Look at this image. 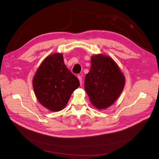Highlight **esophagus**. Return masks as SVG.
I'll return each mask as SVG.
<instances>
[{"instance_id":"34e87169","label":"esophagus","mask_w":159,"mask_h":159,"mask_svg":"<svg viewBox=\"0 0 159 159\" xmlns=\"http://www.w3.org/2000/svg\"><path fill=\"white\" fill-rule=\"evenodd\" d=\"M78 78L80 81V85L82 84V78H81V75H78Z\"/></svg>"}]
</instances>
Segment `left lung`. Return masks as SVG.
<instances>
[{
    "label": "left lung",
    "mask_w": 159,
    "mask_h": 159,
    "mask_svg": "<svg viewBox=\"0 0 159 159\" xmlns=\"http://www.w3.org/2000/svg\"><path fill=\"white\" fill-rule=\"evenodd\" d=\"M91 66L85 78V90L98 110L112 105L125 84V77L111 57L99 54L91 57Z\"/></svg>",
    "instance_id": "obj_1"
}]
</instances>
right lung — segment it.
I'll use <instances>...</instances> for the list:
<instances>
[{"mask_svg":"<svg viewBox=\"0 0 159 159\" xmlns=\"http://www.w3.org/2000/svg\"><path fill=\"white\" fill-rule=\"evenodd\" d=\"M32 85L40 103L51 111L57 112L65 108L80 81L66 68L63 54L53 53L38 67Z\"/></svg>","mask_w":159,"mask_h":159,"instance_id":"right-lung-1","label":"right lung"}]
</instances>
